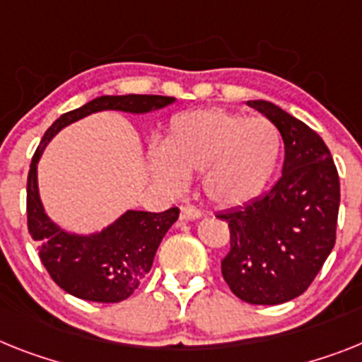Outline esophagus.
Here are the masks:
<instances>
[{"label":"esophagus","mask_w":362,"mask_h":362,"mask_svg":"<svg viewBox=\"0 0 362 362\" xmlns=\"http://www.w3.org/2000/svg\"><path fill=\"white\" fill-rule=\"evenodd\" d=\"M202 217V211L197 208H193V206H184V208L180 209V218L182 221H197V218Z\"/></svg>","instance_id":"esophagus-1"}]
</instances>
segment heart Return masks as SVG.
Segmentation results:
<instances>
[{"label":"heart","instance_id":"1","mask_svg":"<svg viewBox=\"0 0 362 362\" xmlns=\"http://www.w3.org/2000/svg\"><path fill=\"white\" fill-rule=\"evenodd\" d=\"M281 136L272 121L209 108L176 114L163 148L148 162L169 187H182L186 175L200 173L206 199L233 208L256 199L278 163Z\"/></svg>","mask_w":362,"mask_h":362}]
</instances>
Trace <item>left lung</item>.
Here are the masks:
<instances>
[{"instance_id":"8db88e82","label":"left lung","mask_w":362,"mask_h":362,"mask_svg":"<svg viewBox=\"0 0 362 362\" xmlns=\"http://www.w3.org/2000/svg\"><path fill=\"white\" fill-rule=\"evenodd\" d=\"M279 130L281 176L248 204L218 214L230 226V252L221 269L243 302L278 305L296 298L335 247L341 184L324 139L269 101H248Z\"/></svg>"}]
</instances>
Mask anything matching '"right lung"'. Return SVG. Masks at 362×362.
Instances as JSON below:
<instances>
[{"label": "right lung", "mask_w": 362, "mask_h": 362, "mask_svg": "<svg viewBox=\"0 0 362 362\" xmlns=\"http://www.w3.org/2000/svg\"><path fill=\"white\" fill-rule=\"evenodd\" d=\"M175 97L101 95L81 108L66 112L45 130L33 156L27 178V224L38 245V256L66 293L88 302L114 303L127 300L138 289L153 267L156 250L167 230L176 223L180 209L162 214L127 209L108 226L90 233H77L57 224L47 215L38 187V162L45 147L60 130L97 112L151 114L173 105Z\"/></svg>", "instance_id": "1"}]
</instances>
